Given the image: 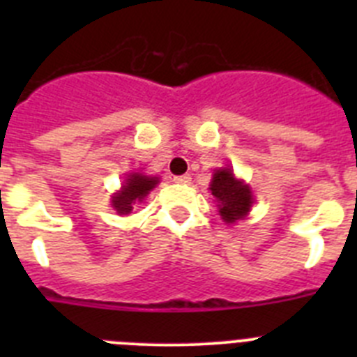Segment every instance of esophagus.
<instances>
[{
    "label": "esophagus",
    "mask_w": 357,
    "mask_h": 357,
    "mask_svg": "<svg viewBox=\"0 0 357 357\" xmlns=\"http://www.w3.org/2000/svg\"><path fill=\"white\" fill-rule=\"evenodd\" d=\"M173 181H175L176 184H189V182H191V176H189V175H178V176H173Z\"/></svg>",
    "instance_id": "1"
}]
</instances>
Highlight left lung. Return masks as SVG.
I'll use <instances>...</instances> for the list:
<instances>
[{"instance_id": "1", "label": "left lung", "mask_w": 357, "mask_h": 357, "mask_svg": "<svg viewBox=\"0 0 357 357\" xmlns=\"http://www.w3.org/2000/svg\"><path fill=\"white\" fill-rule=\"evenodd\" d=\"M211 193L218 202V211L225 223H236L250 213L254 204L250 185L238 181L230 168H220L214 172L211 181Z\"/></svg>"}]
</instances>
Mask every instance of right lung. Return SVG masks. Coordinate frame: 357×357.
I'll return each mask as SVG.
<instances>
[{"mask_svg":"<svg viewBox=\"0 0 357 357\" xmlns=\"http://www.w3.org/2000/svg\"><path fill=\"white\" fill-rule=\"evenodd\" d=\"M159 184V176H148L143 173H130L125 178L121 189L118 193L112 195V207L118 214H128L132 213L137 204L148 197L151 189Z\"/></svg>","mask_w":357,"mask_h":357,"instance_id":"1","label":"right lung"}]
</instances>
